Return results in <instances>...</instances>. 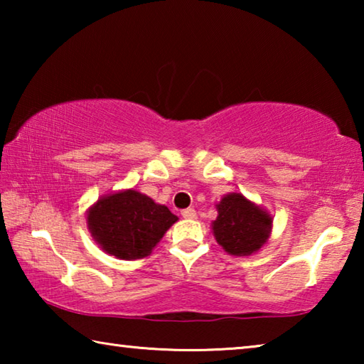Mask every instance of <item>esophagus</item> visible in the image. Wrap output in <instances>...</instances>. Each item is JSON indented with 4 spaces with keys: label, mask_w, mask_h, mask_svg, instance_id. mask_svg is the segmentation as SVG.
I'll return each mask as SVG.
<instances>
[{
    "label": "esophagus",
    "mask_w": 364,
    "mask_h": 364,
    "mask_svg": "<svg viewBox=\"0 0 364 364\" xmlns=\"http://www.w3.org/2000/svg\"><path fill=\"white\" fill-rule=\"evenodd\" d=\"M181 215H183V218H188V220H194L196 217H197V213H196V210L194 208H184V210L181 212Z\"/></svg>",
    "instance_id": "34e87169"
}]
</instances>
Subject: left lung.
<instances>
[{
    "label": "left lung",
    "instance_id": "1",
    "mask_svg": "<svg viewBox=\"0 0 364 364\" xmlns=\"http://www.w3.org/2000/svg\"><path fill=\"white\" fill-rule=\"evenodd\" d=\"M212 223L217 242L231 255H250L267 242L271 231L269 215L242 194H228L217 205Z\"/></svg>",
    "mask_w": 364,
    "mask_h": 364
}]
</instances>
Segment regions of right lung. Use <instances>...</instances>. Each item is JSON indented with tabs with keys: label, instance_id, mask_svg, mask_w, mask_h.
I'll return each instance as SVG.
<instances>
[{
	"label": "right lung",
	"instance_id": "add662e5",
	"mask_svg": "<svg viewBox=\"0 0 364 364\" xmlns=\"http://www.w3.org/2000/svg\"><path fill=\"white\" fill-rule=\"evenodd\" d=\"M86 220L104 252L122 260H136L151 254L178 217L151 197L128 189L101 197Z\"/></svg>",
	"mask_w": 364,
	"mask_h": 364
}]
</instances>
